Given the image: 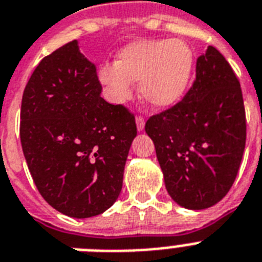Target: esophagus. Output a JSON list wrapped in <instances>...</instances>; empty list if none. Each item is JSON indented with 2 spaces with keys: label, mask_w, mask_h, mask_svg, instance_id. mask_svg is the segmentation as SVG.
Here are the masks:
<instances>
[{
  "label": "esophagus",
  "mask_w": 262,
  "mask_h": 262,
  "mask_svg": "<svg viewBox=\"0 0 262 262\" xmlns=\"http://www.w3.org/2000/svg\"><path fill=\"white\" fill-rule=\"evenodd\" d=\"M136 125H137V130L138 132L144 130L145 120H144V117H142V116H137V117H136Z\"/></svg>",
  "instance_id": "34e87169"
}]
</instances>
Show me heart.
I'll list each match as a JSON object with an SVG mask.
<instances>
[{
    "instance_id": "1",
    "label": "heart",
    "mask_w": 262,
    "mask_h": 262,
    "mask_svg": "<svg viewBox=\"0 0 262 262\" xmlns=\"http://www.w3.org/2000/svg\"><path fill=\"white\" fill-rule=\"evenodd\" d=\"M193 72V52L180 39H141L120 50L117 61L98 70L107 97L122 102L140 81V93L153 106L173 105L182 97Z\"/></svg>"
}]
</instances>
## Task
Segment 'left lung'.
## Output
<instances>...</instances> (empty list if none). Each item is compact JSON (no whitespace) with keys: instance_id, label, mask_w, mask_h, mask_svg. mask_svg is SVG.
<instances>
[{"instance_id":"8db88e82","label":"left lung","mask_w":262,"mask_h":262,"mask_svg":"<svg viewBox=\"0 0 262 262\" xmlns=\"http://www.w3.org/2000/svg\"><path fill=\"white\" fill-rule=\"evenodd\" d=\"M145 132L179 205L206 209L225 197L243 160L247 120L238 78L216 48L197 58L185 97L151 116Z\"/></svg>"}]
</instances>
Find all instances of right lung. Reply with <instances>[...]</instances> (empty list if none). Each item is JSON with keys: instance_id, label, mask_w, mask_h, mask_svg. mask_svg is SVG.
<instances>
[{"instance_id": "right-lung-1", "label": "right lung", "mask_w": 262, "mask_h": 262, "mask_svg": "<svg viewBox=\"0 0 262 262\" xmlns=\"http://www.w3.org/2000/svg\"><path fill=\"white\" fill-rule=\"evenodd\" d=\"M101 90L76 39L42 58L24 90L19 137L33 181L50 206L74 219L116 202L137 136L133 113Z\"/></svg>"}]
</instances>
